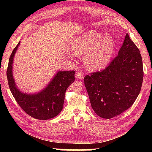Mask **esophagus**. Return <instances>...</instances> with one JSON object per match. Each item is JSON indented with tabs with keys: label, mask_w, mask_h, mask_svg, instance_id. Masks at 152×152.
I'll return each instance as SVG.
<instances>
[{
	"label": "esophagus",
	"mask_w": 152,
	"mask_h": 152,
	"mask_svg": "<svg viewBox=\"0 0 152 152\" xmlns=\"http://www.w3.org/2000/svg\"><path fill=\"white\" fill-rule=\"evenodd\" d=\"M84 73L82 72H78L76 74V78L78 80H81L84 78Z\"/></svg>",
	"instance_id": "1"
}]
</instances>
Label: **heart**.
<instances>
[{
    "instance_id": "obj_1",
    "label": "heart",
    "mask_w": 152,
    "mask_h": 152,
    "mask_svg": "<svg viewBox=\"0 0 152 152\" xmlns=\"http://www.w3.org/2000/svg\"><path fill=\"white\" fill-rule=\"evenodd\" d=\"M115 42L111 35L91 30L74 41L72 51L84 56V62L90 70L103 68L110 62L114 54Z\"/></svg>"
}]
</instances>
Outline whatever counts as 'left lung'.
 I'll return each mask as SVG.
<instances>
[{
  "instance_id": "8db88e82",
  "label": "left lung",
  "mask_w": 152,
  "mask_h": 152,
  "mask_svg": "<svg viewBox=\"0 0 152 152\" xmlns=\"http://www.w3.org/2000/svg\"><path fill=\"white\" fill-rule=\"evenodd\" d=\"M143 78L142 58L137 46L126 34L109 65L84 78L92 109L104 119H111L132 106L141 91Z\"/></svg>"
}]
</instances>
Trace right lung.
I'll list each match as a JSON object with an SVG mask.
<instances>
[{
    "instance_id": "add662e5",
    "label": "right lung",
    "mask_w": 152,
    "mask_h": 152,
    "mask_svg": "<svg viewBox=\"0 0 152 152\" xmlns=\"http://www.w3.org/2000/svg\"><path fill=\"white\" fill-rule=\"evenodd\" d=\"M19 44L20 42L12 51L7 70L11 93L20 108L31 117L40 120L52 119L63 109L66 90L75 80V71L58 72L50 84L39 93L31 95L23 93L16 87L12 73L13 57Z\"/></svg>"
}]
</instances>
